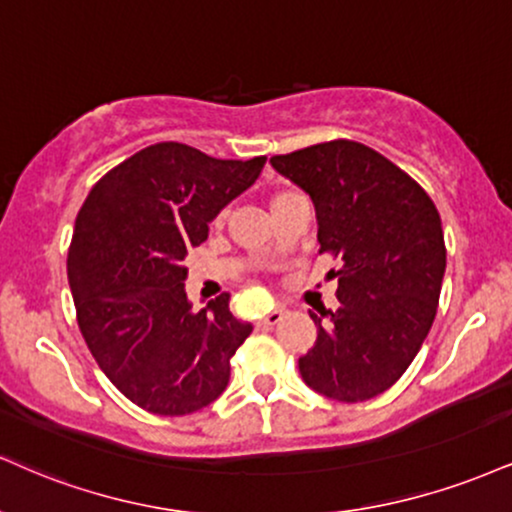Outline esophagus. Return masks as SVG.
I'll return each instance as SVG.
<instances>
[{
	"instance_id": "obj_1",
	"label": "esophagus",
	"mask_w": 512,
	"mask_h": 512,
	"mask_svg": "<svg viewBox=\"0 0 512 512\" xmlns=\"http://www.w3.org/2000/svg\"><path fill=\"white\" fill-rule=\"evenodd\" d=\"M281 319H283V310H272V312H267V315L260 317V326H274V324H279Z\"/></svg>"
}]
</instances>
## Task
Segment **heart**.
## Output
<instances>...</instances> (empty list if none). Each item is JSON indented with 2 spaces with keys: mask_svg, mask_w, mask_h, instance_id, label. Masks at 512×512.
<instances>
[{
  "mask_svg": "<svg viewBox=\"0 0 512 512\" xmlns=\"http://www.w3.org/2000/svg\"><path fill=\"white\" fill-rule=\"evenodd\" d=\"M293 197H298V193H295V190H274V193L269 195V207H272V214L276 212V209H281L283 205H286L288 200H293Z\"/></svg>",
  "mask_w": 512,
  "mask_h": 512,
  "instance_id": "obj_1",
  "label": "heart"
}]
</instances>
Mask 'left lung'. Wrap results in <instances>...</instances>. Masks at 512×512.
Returning <instances> with one entry per match:
<instances>
[{
  "mask_svg": "<svg viewBox=\"0 0 512 512\" xmlns=\"http://www.w3.org/2000/svg\"><path fill=\"white\" fill-rule=\"evenodd\" d=\"M317 207L319 255L338 260L336 312H315L317 341L298 360L305 384L362 403L403 377L439 307L446 243L420 183L372 147L329 140L272 157Z\"/></svg>",
  "mask_w": 512,
  "mask_h": 512,
  "instance_id": "8db88e82",
  "label": "left lung"
}]
</instances>
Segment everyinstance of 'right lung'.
Here are the masks:
<instances>
[{
    "mask_svg": "<svg viewBox=\"0 0 512 512\" xmlns=\"http://www.w3.org/2000/svg\"><path fill=\"white\" fill-rule=\"evenodd\" d=\"M264 162L157 143L107 171L80 207L66 260L78 329L107 379L152 415L217 400L252 334L231 315L229 293L190 310L183 260Z\"/></svg>",
    "mask_w": 512,
    "mask_h": 512,
    "instance_id": "add662e5",
    "label": "right lung"
}]
</instances>
